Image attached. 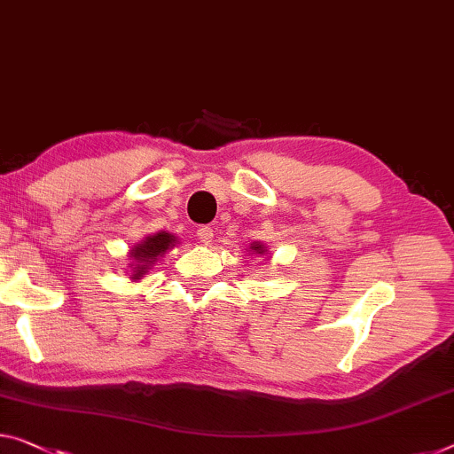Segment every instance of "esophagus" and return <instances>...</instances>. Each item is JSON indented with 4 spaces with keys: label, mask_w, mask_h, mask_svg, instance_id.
<instances>
[{
    "label": "esophagus",
    "mask_w": 454,
    "mask_h": 454,
    "mask_svg": "<svg viewBox=\"0 0 454 454\" xmlns=\"http://www.w3.org/2000/svg\"><path fill=\"white\" fill-rule=\"evenodd\" d=\"M213 229L208 227V225H203V227H199L197 229V237L200 239V243H205V246H208V243L213 241Z\"/></svg>",
    "instance_id": "1"
}]
</instances>
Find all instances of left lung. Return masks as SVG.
<instances>
[{
	"label": "left lung",
	"mask_w": 454,
	"mask_h": 454,
	"mask_svg": "<svg viewBox=\"0 0 454 454\" xmlns=\"http://www.w3.org/2000/svg\"><path fill=\"white\" fill-rule=\"evenodd\" d=\"M247 251H249V255H268V247L263 246L262 241H254V243H249V247H247Z\"/></svg>",
	"instance_id": "left-lung-1"
}]
</instances>
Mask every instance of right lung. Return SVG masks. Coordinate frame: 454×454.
Here are the masks:
<instances>
[{
	"mask_svg": "<svg viewBox=\"0 0 454 454\" xmlns=\"http://www.w3.org/2000/svg\"><path fill=\"white\" fill-rule=\"evenodd\" d=\"M178 243V237L168 231H156L152 235L142 237V241H137L134 247L129 249V280L139 282L144 280V276L156 266L164 257L166 251H170Z\"/></svg>",
	"mask_w": 454,
	"mask_h": 454,
	"instance_id": "1",
	"label": "right lung"
}]
</instances>
